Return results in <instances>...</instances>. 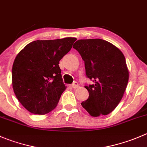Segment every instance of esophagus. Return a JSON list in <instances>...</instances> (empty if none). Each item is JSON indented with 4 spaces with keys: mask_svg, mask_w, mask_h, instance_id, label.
Returning <instances> with one entry per match:
<instances>
[{
    "mask_svg": "<svg viewBox=\"0 0 147 147\" xmlns=\"http://www.w3.org/2000/svg\"><path fill=\"white\" fill-rule=\"evenodd\" d=\"M70 86L72 87V88H75H75H78V87H79V85H78V82H74L73 84H72V85H71Z\"/></svg>",
    "mask_w": 147,
    "mask_h": 147,
    "instance_id": "esophagus-1",
    "label": "esophagus"
}]
</instances>
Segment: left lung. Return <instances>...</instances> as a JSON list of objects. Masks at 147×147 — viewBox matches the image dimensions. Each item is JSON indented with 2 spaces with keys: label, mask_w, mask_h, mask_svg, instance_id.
<instances>
[{
  "label": "left lung",
  "mask_w": 147,
  "mask_h": 147,
  "mask_svg": "<svg viewBox=\"0 0 147 147\" xmlns=\"http://www.w3.org/2000/svg\"><path fill=\"white\" fill-rule=\"evenodd\" d=\"M85 62V73L93 85H85L89 98L81 102L93 117L108 115L122 99L129 73L121 51L100 39H80L73 45Z\"/></svg>",
  "instance_id": "1"
}]
</instances>
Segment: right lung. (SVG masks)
<instances>
[{"label":"right lung","instance_id":"1","mask_svg":"<svg viewBox=\"0 0 147 147\" xmlns=\"http://www.w3.org/2000/svg\"><path fill=\"white\" fill-rule=\"evenodd\" d=\"M76 40L67 37L34 41L17 55L12 67L13 89L18 101L31 113L45 115L57 107L67 88L59 61Z\"/></svg>","mask_w":147,"mask_h":147}]
</instances>
